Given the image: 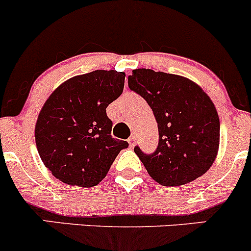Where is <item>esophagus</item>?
<instances>
[{
    "label": "esophagus",
    "instance_id": "esophagus-1",
    "mask_svg": "<svg viewBox=\"0 0 251 251\" xmlns=\"http://www.w3.org/2000/svg\"><path fill=\"white\" fill-rule=\"evenodd\" d=\"M127 142H128V144H130V147H133V146H135V142H136L135 136H131V137L128 138V140H127Z\"/></svg>",
    "mask_w": 251,
    "mask_h": 251
}]
</instances>
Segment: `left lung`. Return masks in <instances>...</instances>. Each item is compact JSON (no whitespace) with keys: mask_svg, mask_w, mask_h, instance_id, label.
Masks as SVG:
<instances>
[{"mask_svg":"<svg viewBox=\"0 0 251 251\" xmlns=\"http://www.w3.org/2000/svg\"><path fill=\"white\" fill-rule=\"evenodd\" d=\"M128 87L147 100L158 123L155 151L133 149L149 176L176 187L206 173L219 151L220 119L203 88L187 77L143 68L132 70Z\"/></svg>","mask_w":251,"mask_h":251,"instance_id":"left-lung-1","label":"left lung"}]
</instances>
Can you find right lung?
Wrapping results in <instances>:
<instances>
[{"instance_id":"1","label":"right lung","mask_w":251,"mask_h":251,"mask_svg":"<svg viewBox=\"0 0 251 251\" xmlns=\"http://www.w3.org/2000/svg\"><path fill=\"white\" fill-rule=\"evenodd\" d=\"M125 73L95 70L58 86L35 126L40 158L55 178L93 187L109 171L126 141L111 137L107 107L123 93Z\"/></svg>"}]
</instances>
